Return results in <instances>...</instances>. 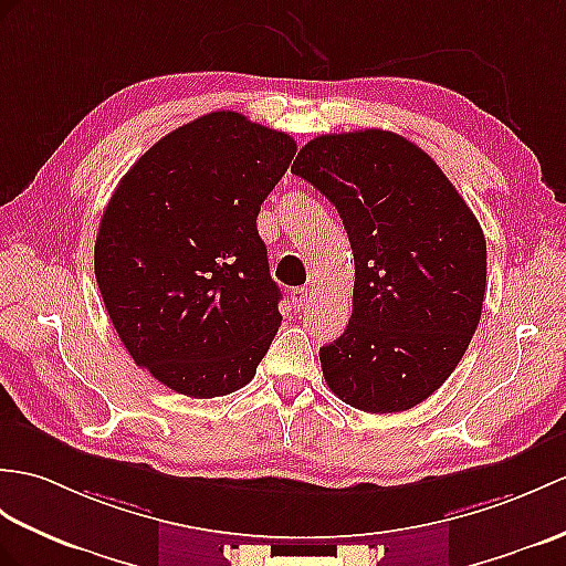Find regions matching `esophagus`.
Wrapping results in <instances>:
<instances>
[{"mask_svg": "<svg viewBox=\"0 0 566 566\" xmlns=\"http://www.w3.org/2000/svg\"><path fill=\"white\" fill-rule=\"evenodd\" d=\"M292 301L296 308H306L313 301V286H298L292 292Z\"/></svg>", "mask_w": 566, "mask_h": 566, "instance_id": "1", "label": "esophagus"}]
</instances>
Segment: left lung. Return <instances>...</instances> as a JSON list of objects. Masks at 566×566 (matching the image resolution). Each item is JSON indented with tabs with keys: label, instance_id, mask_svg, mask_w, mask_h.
Listing matches in <instances>:
<instances>
[{
	"label": "left lung",
	"instance_id": "left-lung-1",
	"mask_svg": "<svg viewBox=\"0 0 566 566\" xmlns=\"http://www.w3.org/2000/svg\"><path fill=\"white\" fill-rule=\"evenodd\" d=\"M337 209L354 253L347 331L321 347L335 396L371 415L427 400L480 323L488 243L429 154L396 133L321 135L292 166Z\"/></svg>",
	"mask_w": 566,
	"mask_h": 566
}]
</instances>
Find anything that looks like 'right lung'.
<instances>
[{"label": "right lung", "instance_id": "right-lung-1", "mask_svg": "<svg viewBox=\"0 0 566 566\" xmlns=\"http://www.w3.org/2000/svg\"><path fill=\"white\" fill-rule=\"evenodd\" d=\"M296 142L233 111L197 117L127 170L96 235V282L137 366L188 398L255 376L282 313L258 212Z\"/></svg>", "mask_w": 566, "mask_h": 566}]
</instances>
